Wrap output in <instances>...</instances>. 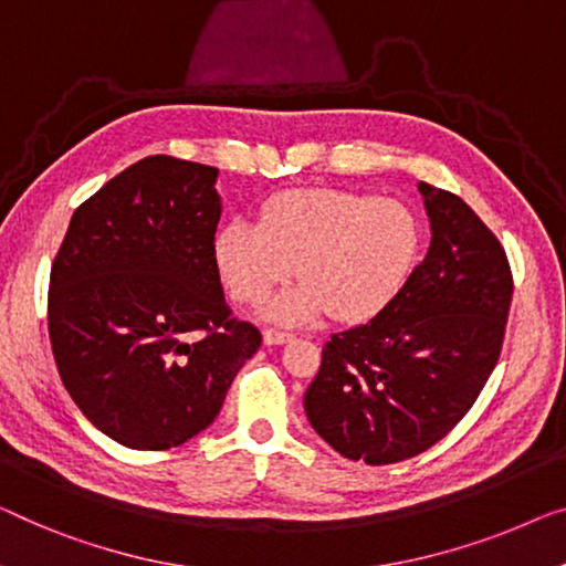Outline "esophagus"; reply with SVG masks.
<instances>
[{
  "instance_id": "34e87169",
  "label": "esophagus",
  "mask_w": 566,
  "mask_h": 566,
  "mask_svg": "<svg viewBox=\"0 0 566 566\" xmlns=\"http://www.w3.org/2000/svg\"><path fill=\"white\" fill-rule=\"evenodd\" d=\"M286 340H292L290 333L276 331V327H266V331H264V343H266V345H282V343H286Z\"/></svg>"
}]
</instances>
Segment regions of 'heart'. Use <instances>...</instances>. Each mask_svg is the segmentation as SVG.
I'll return each mask as SVG.
<instances>
[{
    "instance_id": "obj_1",
    "label": "heart",
    "mask_w": 566,
    "mask_h": 566,
    "mask_svg": "<svg viewBox=\"0 0 566 566\" xmlns=\"http://www.w3.org/2000/svg\"><path fill=\"white\" fill-rule=\"evenodd\" d=\"M419 223L407 206L368 192L300 188L269 198L259 223L231 221L216 239V261L233 300L259 305L294 266L297 290L272 305L282 323L319 310L360 323L384 310L419 254Z\"/></svg>"
}]
</instances>
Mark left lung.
<instances>
[{
	"label": "left lung",
	"instance_id": "obj_1",
	"mask_svg": "<svg viewBox=\"0 0 566 566\" xmlns=\"http://www.w3.org/2000/svg\"><path fill=\"white\" fill-rule=\"evenodd\" d=\"M432 243L374 319L331 335L305 391L315 432L348 460L391 465L452 432L499 364L509 256L475 210L419 182Z\"/></svg>",
	"mask_w": 566,
	"mask_h": 566
}]
</instances>
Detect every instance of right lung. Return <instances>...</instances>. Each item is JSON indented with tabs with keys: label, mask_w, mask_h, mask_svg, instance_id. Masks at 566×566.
Segmentation results:
<instances>
[{
	"label": "right lung",
	"mask_w": 566,
	"mask_h": 566,
	"mask_svg": "<svg viewBox=\"0 0 566 566\" xmlns=\"http://www.w3.org/2000/svg\"><path fill=\"white\" fill-rule=\"evenodd\" d=\"M216 177L188 159H139L75 208L50 269L65 391L132 450H170L213 424L261 345L223 300Z\"/></svg>",
	"instance_id": "right-lung-1"
}]
</instances>
